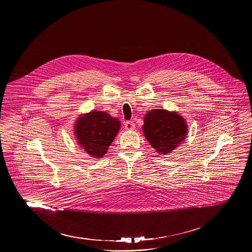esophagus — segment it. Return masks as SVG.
Masks as SVG:
<instances>
[{
  "label": "esophagus",
  "mask_w": 252,
  "mask_h": 252,
  "mask_svg": "<svg viewBox=\"0 0 252 252\" xmlns=\"http://www.w3.org/2000/svg\"><path fill=\"white\" fill-rule=\"evenodd\" d=\"M124 127L126 130H134L135 129V123L133 121H126L124 124Z\"/></svg>",
  "instance_id": "1"
}]
</instances>
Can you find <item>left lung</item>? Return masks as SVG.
<instances>
[{
    "label": "left lung",
    "mask_w": 252,
    "mask_h": 252,
    "mask_svg": "<svg viewBox=\"0 0 252 252\" xmlns=\"http://www.w3.org/2000/svg\"><path fill=\"white\" fill-rule=\"evenodd\" d=\"M143 131L148 143L157 152L167 154L184 141L187 126L178 113L159 108L145 114Z\"/></svg>",
    "instance_id": "obj_1"
}]
</instances>
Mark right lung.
Instances as JSON below:
<instances>
[{
	"instance_id": "obj_1",
	"label": "right lung",
	"mask_w": 252,
	"mask_h": 252,
	"mask_svg": "<svg viewBox=\"0 0 252 252\" xmlns=\"http://www.w3.org/2000/svg\"><path fill=\"white\" fill-rule=\"evenodd\" d=\"M74 132L78 144L92 157L101 158L108 151L120 128V121L104 111H91L80 116Z\"/></svg>"
}]
</instances>
